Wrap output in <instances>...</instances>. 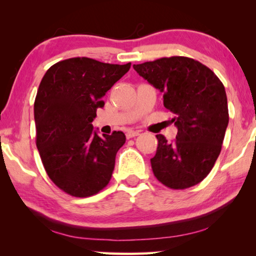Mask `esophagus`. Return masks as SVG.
<instances>
[{
	"mask_svg": "<svg viewBox=\"0 0 256 256\" xmlns=\"http://www.w3.org/2000/svg\"><path fill=\"white\" fill-rule=\"evenodd\" d=\"M138 134H140V131H134V130H128L126 131V138H131L134 136H138Z\"/></svg>",
	"mask_w": 256,
	"mask_h": 256,
	"instance_id": "1",
	"label": "esophagus"
}]
</instances>
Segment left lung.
Listing matches in <instances>:
<instances>
[{
    "instance_id": "left-lung-1",
    "label": "left lung",
    "mask_w": 256,
    "mask_h": 256,
    "mask_svg": "<svg viewBox=\"0 0 256 256\" xmlns=\"http://www.w3.org/2000/svg\"><path fill=\"white\" fill-rule=\"evenodd\" d=\"M134 70L164 94V106L175 114L176 140L162 134L151 167L167 188L184 190L200 183L214 166L229 122L222 82L209 68L184 56L134 64Z\"/></svg>"
}]
</instances>
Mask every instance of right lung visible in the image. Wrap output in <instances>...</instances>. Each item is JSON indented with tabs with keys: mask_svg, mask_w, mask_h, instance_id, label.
<instances>
[{
	"mask_svg": "<svg viewBox=\"0 0 256 256\" xmlns=\"http://www.w3.org/2000/svg\"><path fill=\"white\" fill-rule=\"evenodd\" d=\"M130 68L73 58L42 76L34 105L36 144L47 175L72 196H92L110 183L126 138L120 131L100 138L92 123L105 105L102 98Z\"/></svg>",
	"mask_w": 256,
	"mask_h": 256,
	"instance_id": "1",
	"label": "right lung"
}]
</instances>
